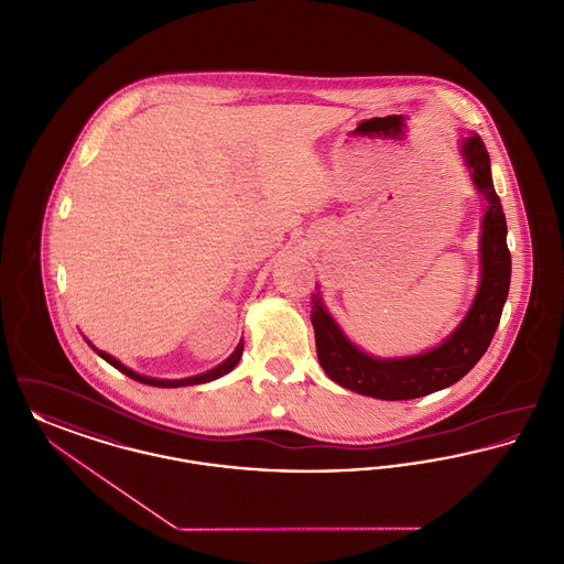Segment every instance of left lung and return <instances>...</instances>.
<instances>
[{"instance_id":"1","label":"left lung","mask_w":564,"mask_h":564,"mask_svg":"<svg viewBox=\"0 0 564 564\" xmlns=\"http://www.w3.org/2000/svg\"><path fill=\"white\" fill-rule=\"evenodd\" d=\"M463 153L477 189L488 199L481 226V285L468 315L458 330L432 351L413 358L377 360L349 343L324 304L313 296L311 322L317 358L326 375L338 386L381 400L426 397L460 381L490 347L511 281L507 221L492 185L490 155L481 138H466Z\"/></svg>"}]
</instances>
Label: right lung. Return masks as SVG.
Instances as JSON below:
<instances>
[{"mask_svg":"<svg viewBox=\"0 0 564 564\" xmlns=\"http://www.w3.org/2000/svg\"><path fill=\"white\" fill-rule=\"evenodd\" d=\"M94 347V345H91ZM242 340L238 343V347H236V351H234L232 356L224 362V365L217 366V368H213V370H208V372H204V375H198V377H189V379H151V377H142V375H138V372H133L130 370L128 366L121 365L119 360H115L112 356H108V354H104L100 349H96L98 354H100V358H104L108 365L115 366L117 370H121L123 375H128L130 379L133 381H138V383H144V386H153V388H183V386H196V383H206V381H213V379H219V377H224L226 372H230L234 366L238 365V360H240V356H242Z\"/></svg>","mask_w":564,"mask_h":564,"instance_id":"1","label":"right lung"}]
</instances>
